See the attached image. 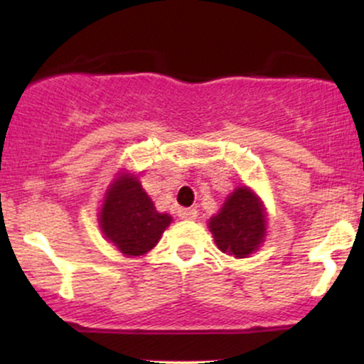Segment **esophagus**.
<instances>
[{
    "mask_svg": "<svg viewBox=\"0 0 364 364\" xmlns=\"http://www.w3.org/2000/svg\"><path fill=\"white\" fill-rule=\"evenodd\" d=\"M198 215V212L195 208H179L178 210V217L181 220H193Z\"/></svg>",
    "mask_w": 364,
    "mask_h": 364,
    "instance_id": "1",
    "label": "esophagus"
}]
</instances>
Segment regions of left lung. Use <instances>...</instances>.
<instances>
[{
    "label": "left lung",
    "mask_w": 364,
    "mask_h": 364,
    "mask_svg": "<svg viewBox=\"0 0 364 364\" xmlns=\"http://www.w3.org/2000/svg\"><path fill=\"white\" fill-rule=\"evenodd\" d=\"M217 248L235 258H248L267 237V208L250 186L241 185L225 196L223 207L208 219Z\"/></svg>",
    "instance_id": "left-lung-1"
}]
</instances>
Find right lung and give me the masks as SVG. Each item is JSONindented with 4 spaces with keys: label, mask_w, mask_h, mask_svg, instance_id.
I'll use <instances>...</instances> for the list:
<instances>
[{
    "label": "right lung",
    "mask_w": 364,
    "mask_h": 364,
    "mask_svg": "<svg viewBox=\"0 0 364 364\" xmlns=\"http://www.w3.org/2000/svg\"><path fill=\"white\" fill-rule=\"evenodd\" d=\"M97 217L104 237L128 258L149 253L173 220L157 210L141 188L139 174L127 169L114 174Z\"/></svg>",
    "instance_id": "right-lung-1"
}]
</instances>
